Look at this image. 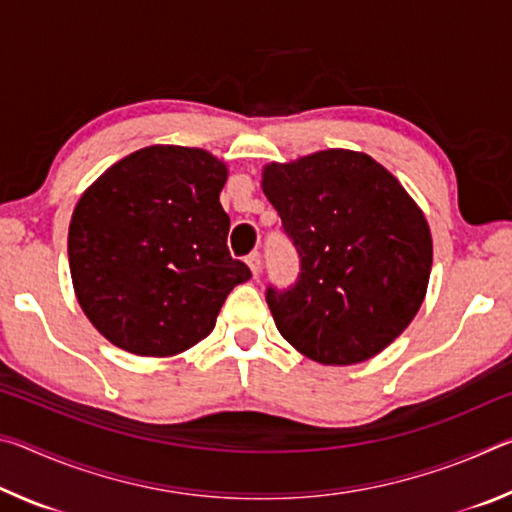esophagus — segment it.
<instances>
[{"instance_id": "1", "label": "esophagus", "mask_w": 512, "mask_h": 512, "mask_svg": "<svg viewBox=\"0 0 512 512\" xmlns=\"http://www.w3.org/2000/svg\"><path fill=\"white\" fill-rule=\"evenodd\" d=\"M246 264L250 266V271H253V275H259V271H262V257H259V253H250L246 257Z\"/></svg>"}]
</instances>
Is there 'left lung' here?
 <instances>
[{
  "mask_svg": "<svg viewBox=\"0 0 512 512\" xmlns=\"http://www.w3.org/2000/svg\"><path fill=\"white\" fill-rule=\"evenodd\" d=\"M262 189L300 255L287 291H266L280 334L323 366L368 361L427 296L429 223L391 171L361 151L327 149L262 169Z\"/></svg>",
  "mask_w": 512,
  "mask_h": 512,
  "instance_id": "left-lung-1",
  "label": "left lung"
}]
</instances>
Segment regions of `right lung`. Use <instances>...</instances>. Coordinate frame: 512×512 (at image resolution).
<instances>
[{"label":"right lung","instance_id":"right-lung-1","mask_svg":"<svg viewBox=\"0 0 512 512\" xmlns=\"http://www.w3.org/2000/svg\"><path fill=\"white\" fill-rule=\"evenodd\" d=\"M228 164L205 149L153 144L112 164L69 221L76 300L101 336L137 357H176L216 325L250 280L230 257L219 203Z\"/></svg>","mask_w":512,"mask_h":512}]
</instances>
